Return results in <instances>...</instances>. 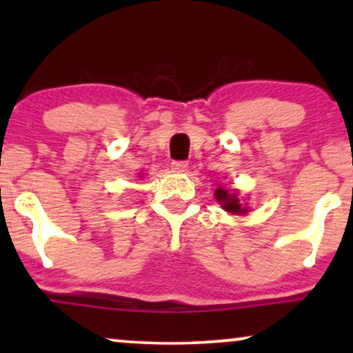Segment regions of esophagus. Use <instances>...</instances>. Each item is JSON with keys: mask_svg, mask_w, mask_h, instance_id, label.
I'll return each mask as SVG.
<instances>
[{"mask_svg": "<svg viewBox=\"0 0 353 353\" xmlns=\"http://www.w3.org/2000/svg\"><path fill=\"white\" fill-rule=\"evenodd\" d=\"M172 171L176 172H184L185 169H188V161H174V163L171 164Z\"/></svg>", "mask_w": 353, "mask_h": 353, "instance_id": "obj_1", "label": "esophagus"}]
</instances>
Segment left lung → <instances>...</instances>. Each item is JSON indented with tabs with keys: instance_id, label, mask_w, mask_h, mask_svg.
I'll return each instance as SVG.
<instances>
[{
	"instance_id": "left-lung-1",
	"label": "left lung",
	"mask_w": 353,
	"mask_h": 353,
	"mask_svg": "<svg viewBox=\"0 0 353 353\" xmlns=\"http://www.w3.org/2000/svg\"><path fill=\"white\" fill-rule=\"evenodd\" d=\"M214 196H216L219 204L222 205V209L228 210V212H230V214H245L247 212V208H244V205L241 204V199L237 197L236 190L224 189L221 185V188L216 189Z\"/></svg>"
}]
</instances>
